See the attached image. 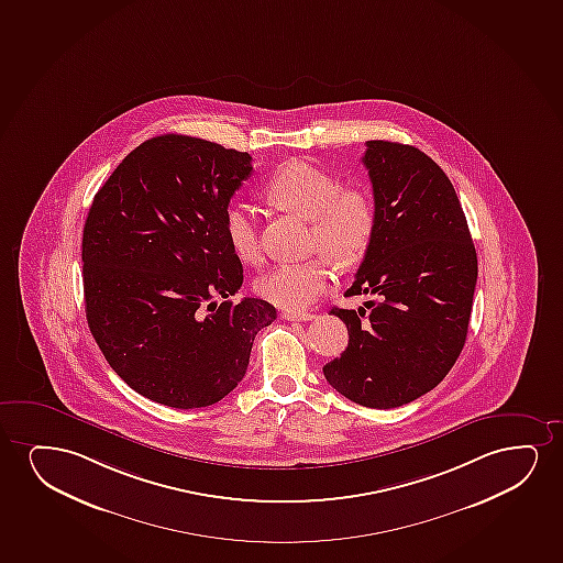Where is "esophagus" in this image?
Instances as JSON below:
<instances>
[{"instance_id": "obj_1", "label": "esophagus", "mask_w": 563, "mask_h": 563, "mask_svg": "<svg viewBox=\"0 0 563 563\" xmlns=\"http://www.w3.org/2000/svg\"><path fill=\"white\" fill-rule=\"evenodd\" d=\"M285 321H313V313H292V311H285V313L280 314Z\"/></svg>"}]
</instances>
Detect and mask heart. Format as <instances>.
<instances>
[{
	"label": "heart",
	"instance_id": "obj_1",
	"mask_svg": "<svg viewBox=\"0 0 563 563\" xmlns=\"http://www.w3.org/2000/svg\"><path fill=\"white\" fill-rule=\"evenodd\" d=\"M265 197L283 210L311 221V241L340 265H355L366 254L376 231V210L365 190L340 189L336 177L307 161H288L265 183ZM227 242L242 263H260L262 241L256 210L249 205L227 208ZM330 262L278 263L257 278L263 300L286 311H303L330 285Z\"/></svg>",
	"mask_w": 563,
	"mask_h": 563
}]
</instances>
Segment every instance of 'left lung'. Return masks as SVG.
Listing matches in <instances>:
<instances>
[{
	"label": "left lung",
	"mask_w": 563,
	"mask_h": 563,
	"mask_svg": "<svg viewBox=\"0 0 563 563\" xmlns=\"http://www.w3.org/2000/svg\"><path fill=\"white\" fill-rule=\"evenodd\" d=\"M376 231L340 309L350 342L322 366L338 394L371 409H395L445 378L466 342L477 254L445 172L417 146L366 141Z\"/></svg>",
	"instance_id": "left-lung-1"
}]
</instances>
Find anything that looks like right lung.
Here are the masks:
<instances>
[{
	"instance_id": "right-lung-1",
	"label": "right lung",
	"mask_w": 563,
	"mask_h": 563,
	"mask_svg": "<svg viewBox=\"0 0 563 563\" xmlns=\"http://www.w3.org/2000/svg\"><path fill=\"white\" fill-rule=\"evenodd\" d=\"M250 174L249 153L168 133L128 154L89 208V330L112 371L151 401H221L244 378L257 332L277 319L269 301L227 300L244 277L223 220Z\"/></svg>"
}]
</instances>
